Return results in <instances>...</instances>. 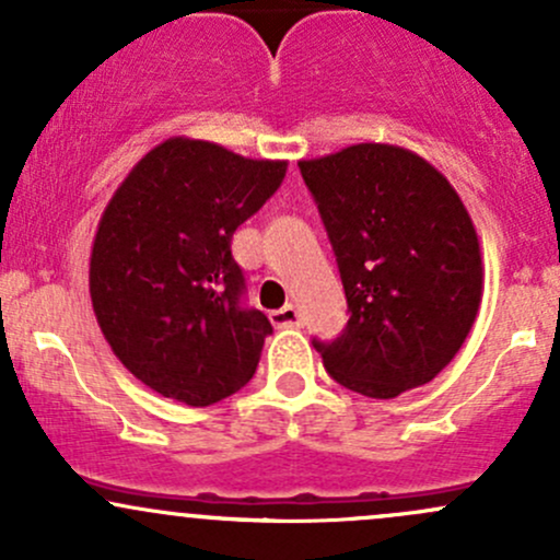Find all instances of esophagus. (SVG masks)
Wrapping results in <instances>:
<instances>
[{"instance_id":"obj_1","label":"esophagus","mask_w":560,"mask_h":560,"mask_svg":"<svg viewBox=\"0 0 560 560\" xmlns=\"http://www.w3.org/2000/svg\"><path fill=\"white\" fill-rule=\"evenodd\" d=\"M269 317H272L275 328L302 326V312H299V306H293V304H285V306H282V310H275Z\"/></svg>"}]
</instances>
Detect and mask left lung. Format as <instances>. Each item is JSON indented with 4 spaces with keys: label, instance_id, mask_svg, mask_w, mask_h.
<instances>
[{
    "label": "left lung",
    "instance_id": "8db88e82",
    "mask_svg": "<svg viewBox=\"0 0 560 560\" xmlns=\"http://www.w3.org/2000/svg\"><path fill=\"white\" fill-rule=\"evenodd\" d=\"M320 208L350 320L312 341L341 387L389 400L432 382L462 350L483 299V258L465 202L398 143H352L299 160Z\"/></svg>",
    "mask_w": 560,
    "mask_h": 560
}]
</instances>
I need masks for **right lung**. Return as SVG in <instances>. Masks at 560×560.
I'll list each match as a JSON object with an SVG mask.
<instances>
[{"instance_id":"right-lung-1","label":"right lung","mask_w":560,"mask_h":560,"mask_svg":"<svg viewBox=\"0 0 560 560\" xmlns=\"http://www.w3.org/2000/svg\"><path fill=\"white\" fill-rule=\"evenodd\" d=\"M285 171V160L173 136L136 162L101 213L88 269L95 320L119 363L162 398L210 406L256 374L272 326L240 306L232 234Z\"/></svg>"}]
</instances>
